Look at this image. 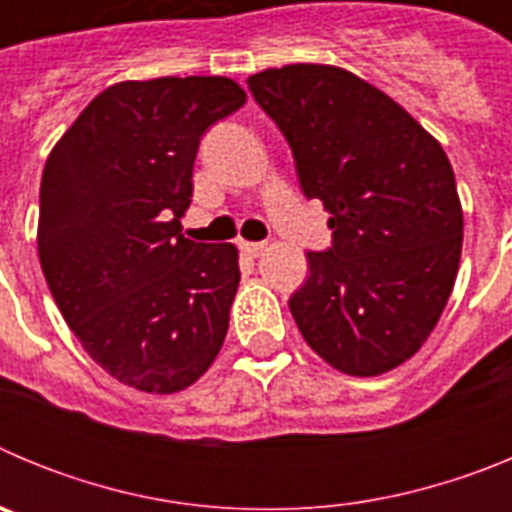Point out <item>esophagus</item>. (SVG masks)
Returning <instances> with one entry per match:
<instances>
[{
    "label": "esophagus",
    "mask_w": 512,
    "mask_h": 512,
    "mask_svg": "<svg viewBox=\"0 0 512 512\" xmlns=\"http://www.w3.org/2000/svg\"><path fill=\"white\" fill-rule=\"evenodd\" d=\"M266 251V243H251V241H241V253L248 256V259H256L261 253Z\"/></svg>",
    "instance_id": "obj_1"
}]
</instances>
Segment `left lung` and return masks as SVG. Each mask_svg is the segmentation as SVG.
Wrapping results in <instances>:
<instances>
[{"instance_id": "left-lung-1", "label": "left lung", "mask_w": 512, "mask_h": 512, "mask_svg": "<svg viewBox=\"0 0 512 512\" xmlns=\"http://www.w3.org/2000/svg\"><path fill=\"white\" fill-rule=\"evenodd\" d=\"M295 156L302 192L330 212L333 246L307 253L289 297L307 346L351 377L418 354L449 302L464 212L441 143L400 104L338 66L248 76Z\"/></svg>"}]
</instances>
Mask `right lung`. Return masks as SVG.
<instances>
[{
  "instance_id": "1",
  "label": "right lung",
  "mask_w": 512,
  "mask_h": 512,
  "mask_svg": "<svg viewBox=\"0 0 512 512\" xmlns=\"http://www.w3.org/2000/svg\"><path fill=\"white\" fill-rule=\"evenodd\" d=\"M243 104L228 76L120 81L45 161V282L84 351L140 392L187 390L228 333L238 248L189 241L179 217L192 202L200 138Z\"/></svg>"
}]
</instances>
